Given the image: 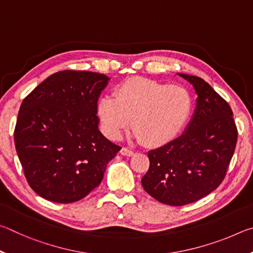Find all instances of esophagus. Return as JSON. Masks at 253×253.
Masks as SVG:
<instances>
[{"label":"esophagus","instance_id":"1","mask_svg":"<svg viewBox=\"0 0 253 253\" xmlns=\"http://www.w3.org/2000/svg\"><path fill=\"white\" fill-rule=\"evenodd\" d=\"M121 154L124 156H132L134 155V151H131V149L127 148V147H123L121 149Z\"/></svg>","mask_w":253,"mask_h":253}]
</instances>
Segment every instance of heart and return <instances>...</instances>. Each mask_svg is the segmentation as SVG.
<instances>
[{"mask_svg": "<svg viewBox=\"0 0 253 253\" xmlns=\"http://www.w3.org/2000/svg\"><path fill=\"white\" fill-rule=\"evenodd\" d=\"M193 109V98L185 87L134 77L121 84L115 97H102L98 114L106 134L119 139L129 126L132 137L149 146L169 143L185 126Z\"/></svg>", "mask_w": 253, "mask_h": 253, "instance_id": "1", "label": "heart"}]
</instances>
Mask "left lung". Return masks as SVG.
Masks as SVG:
<instances>
[{"label":"left lung","mask_w":253,"mask_h":253,"mask_svg":"<svg viewBox=\"0 0 253 253\" xmlns=\"http://www.w3.org/2000/svg\"><path fill=\"white\" fill-rule=\"evenodd\" d=\"M178 76L198 95L193 118L176 139L148 152L149 169L142 178L149 195L173 207L193 203L220 185L238 139L228 102L200 77Z\"/></svg>","instance_id":"1"}]
</instances>
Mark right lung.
Segmentation results:
<instances>
[{
  "mask_svg": "<svg viewBox=\"0 0 253 253\" xmlns=\"http://www.w3.org/2000/svg\"><path fill=\"white\" fill-rule=\"evenodd\" d=\"M109 78L90 71L51 75L21 104L14 143L24 176L55 203L87 196L122 147L98 129V98Z\"/></svg>",
  "mask_w": 253,
  "mask_h": 253,
  "instance_id": "obj_1",
  "label": "right lung"
}]
</instances>
